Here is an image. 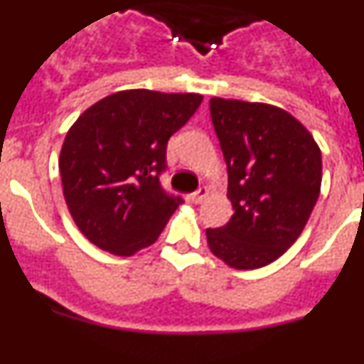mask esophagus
<instances>
[{"instance_id":"1","label":"esophagus","mask_w":364,"mask_h":364,"mask_svg":"<svg viewBox=\"0 0 364 364\" xmlns=\"http://www.w3.org/2000/svg\"><path fill=\"white\" fill-rule=\"evenodd\" d=\"M208 193H210V189L208 188H198L197 191L193 193L191 197H189V200L195 202V204H202V202H204V198L208 197Z\"/></svg>"}]
</instances>
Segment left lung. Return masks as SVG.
<instances>
[{"label":"left lung","mask_w":364,"mask_h":364,"mask_svg":"<svg viewBox=\"0 0 364 364\" xmlns=\"http://www.w3.org/2000/svg\"><path fill=\"white\" fill-rule=\"evenodd\" d=\"M210 111L235 211L226 226L205 230L208 244L231 268H262L306 226L321 193V149L297 118L275 105L211 98Z\"/></svg>","instance_id":"left-lung-1"}]
</instances>
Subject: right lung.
I'll return each mask as SVG.
<instances>
[{
	"instance_id": "right-lung-1",
	"label": "right lung",
	"mask_w": 364,
	"mask_h": 364,
	"mask_svg": "<svg viewBox=\"0 0 364 364\" xmlns=\"http://www.w3.org/2000/svg\"><path fill=\"white\" fill-rule=\"evenodd\" d=\"M200 104L195 92L131 89L74 122L58 166L70 217L95 246L131 257L159 239L182 204L160 186L167 140Z\"/></svg>"
}]
</instances>
